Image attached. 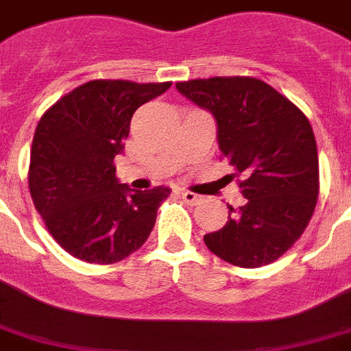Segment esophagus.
I'll use <instances>...</instances> for the list:
<instances>
[{"instance_id": "esophagus-1", "label": "esophagus", "mask_w": 351, "mask_h": 351, "mask_svg": "<svg viewBox=\"0 0 351 351\" xmlns=\"http://www.w3.org/2000/svg\"><path fill=\"white\" fill-rule=\"evenodd\" d=\"M178 195L182 196V200H184L185 204H189V205H196L202 200L200 195H196V193H191V191H185V189L178 191Z\"/></svg>"}]
</instances>
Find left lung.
<instances>
[{
  "label": "left lung",
  "instance_id": "1",
  "mask_svg": "<svg viewBox=\"0 0 351 351\" xmlns=\"http://www.w3.org/2000/svg\"><path fill=\"white\" fill-rule=\"evenodd\" d=\"M176 90L213 113L218 146L247 198L238 210L227 205L229 221L204 236L207 249L243 269L272 263L299 240L317 204L319 158L308 119L252 77L195 79L176 82Z\"/></svg>",
  "mask_w": 351,
  "mask_h": 351
}]
</instances>
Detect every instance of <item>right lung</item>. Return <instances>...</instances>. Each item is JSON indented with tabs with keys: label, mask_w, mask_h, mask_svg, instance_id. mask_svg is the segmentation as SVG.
I'll return each mask as SVG.
<instances>
[{
	"label": "right lung",
	"mask_w": 351,
	"mask_h": 351,
	"mask_svg": "<svg viewBox=\"0 0 351 351\" xmlns=\"http://www.w3.org/2000/svg\"><path fill=\"white\" fill-rule=\"evenodd\" d=\"M171 82L90 81L64 95L36 128L28 187L37 213L68 254L117 263L141 249L171 189L133 191L113 158L124 151L131 117Z\"/></svg>",
	"instance_id": "add662e5"
}]
</instances>
